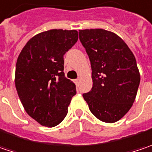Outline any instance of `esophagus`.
<instances>
[{
  "instance_id": "34e87169",
  "label": "esophagus",
  "mask_w": 152,
  "mask_h": 152,
  "mask_svg": "<svg viewBox=\"0 0 152 152\" xmlns=\"http://www.w3.org/2000/svg\"><path fill=\"white\" fill-rule=\"evenodd\" d=\"M80 78H78L77 80H74V82H75V84H76V86H78L79 85V83H80Z\"/></svg>"
}]
</instances>
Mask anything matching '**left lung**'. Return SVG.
<instances>
[{"label":"left lung","mask_w":152,"mask_h":152,"mask_svg":"<svg viewBox=\"0 0 152 152\" xmlns=\"http://www.w3.org/2000/svg\"><path fill=\"white\" fill-rule=\"evenodd\" d=\"M91 66L92 88L83 94L98 120L114 123L133 106L140 82L136 59L118 35L103 29L80 30Z\"/></svg>","instance_id":"1"}]
</instances>
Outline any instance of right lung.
I'll use <instances>...</instances> for the list:
<instances>
[{
	"instance_id": "add662e5",
	"label": "right lung",
	"mask_w": 152,
	"mask_h": 152,
	"mask_svg": "<svg viewBox=\"0 0 152 152\" xmlns=\"http://www.w3.org/2000/svg\"><path fill=\"white\" fill-rule=\"evenodd\" d=\"M76 30L53 29L35 35L19 53L15 87L27 114L47 127L61 123L76 94L65 77L63 56L78 41Z\"/></svg>"
}]
</instances>
